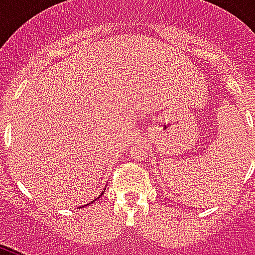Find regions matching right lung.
<instances>
[{
    "label": "right lung",
    "mask_w": 255,
    "mask_h": 255,
    "mask_svg": "<svg viewBox=\"0 0 255 255\" xmlns=\"http://www.w3.org/2000/svg\"><path fill=\"white\" fill-rule=\"evenodd\" d=\"M102 194H104V192H102ZM102 194H101V195H102Z\"/></svg>",
    "instance_id": "add662e5"
}]
</instances>
